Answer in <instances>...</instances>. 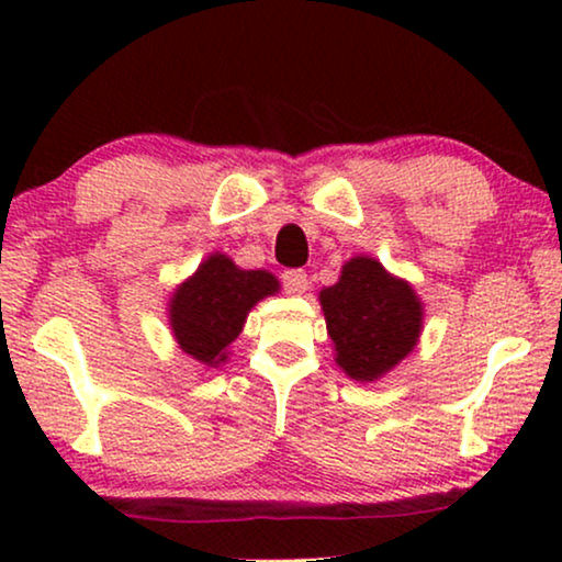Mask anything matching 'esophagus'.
<instances>
[{
    "label": "esophagus",
    "mask_w": 562,
    "mask_h": 562,
    "mask_svg": "<svg viewBox=\"0 0 562 562\" xmlns=\"http://www.w3.org/2000/svg\"><path fill=\"white\" fill-rule=\"evenodd\" d=\"M281 283L283 289H286V294H304L306 289H310V279H306V271L302 268H291V271H283L281 273Z\"/></svg>",
    "instance_id": "obj_1"
}]
</instances>
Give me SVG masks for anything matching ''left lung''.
I'll return each instance as SVG.
<instances>
[{"label":"left lung","mask_w":562,"mask_h":562,"mask_svg":"<svg viewBox=\"0 0 562 562\" xmlns=\"http://www.w3.org/2000/svg\"><path fill=\"white\" fill-rule=\"evenodd\" d=\"M337 366L356 381H375L406 358L422 329L412 286L373 258H352L335 286L319 294Z\"/></svg>","instance_id":"1"}]
</instances>
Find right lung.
I'll return each mask as SVG.
<instances>
[{"mask_svg":"<svg viewBox=\"0 0 562 562\" xmlns=\"http://www.w3.org/2000/svg\"><path fill=\"white\" fill-rule=\"evenodd\" d=\"M276 291L279 281L271 273L240 271L227 256H210L171 299L176 342L199 363H222L250 306Z\"/></svg>","mask_w":562,"mask_h":562,"instance_id":"1","label":"right lung"}]
</instances>
